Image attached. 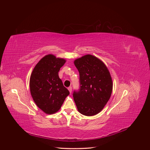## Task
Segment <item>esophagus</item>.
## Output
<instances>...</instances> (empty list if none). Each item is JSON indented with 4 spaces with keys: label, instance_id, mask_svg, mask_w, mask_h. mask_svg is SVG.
<instances>
[{
    "label": "esophagus",
    "instance_id": "esophagus-1",
    "mask_svg": "<svg viewBox=\"0 0 150 150\" xmlns=\"http://www.w3.org/2000/svg\"><path fill=\"white\" fill-rule=\"evenodd\" d=\"M68 90H69V93H71V92H72V87H71V86H70V87L68 88Z\"/></svg>",
    "mask_w": 150,
    "mask_h": 150
}]
</instances>
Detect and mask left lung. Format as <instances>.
<instances>
[{
  "label": "left lung",
  "instance_id": "1",
  "mask_svg": "<svg viewBox=\"0 0 150 150\" xmlns=\"http://www.w3.org/2000/svg\"><path fill=\"white\" fill-rule=\"evenodd\" d=\"M79 72L80 89L73 93L78 111L91 116L102 111L110 99L112 81L104 63L91 54L83 56L74 61Z\"/></svg>",
  "mask_w": 150,
  "mask_h": 150
}]
</instances>
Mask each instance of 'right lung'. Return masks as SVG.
I'll list each match as a JSON object with an SVG mask.
<instances>
[{
    "label": "right lung",
    "mask_w": 150,
    "mask_h": 150,
    "mask_svg": "<svg viewBox=\"0 0 150 150\" xmlns=\"http://www.w3.org/2000/svg\"><path fill=\"white\" fill-rule=\"evenodd\" d=\"M66 61L64 59L47 54L38 62L31 73V96L36 105L46 114L57 112L69 94L58 75Z\"/></svg>",
    "instance_id": "1"
}]
</instances>
